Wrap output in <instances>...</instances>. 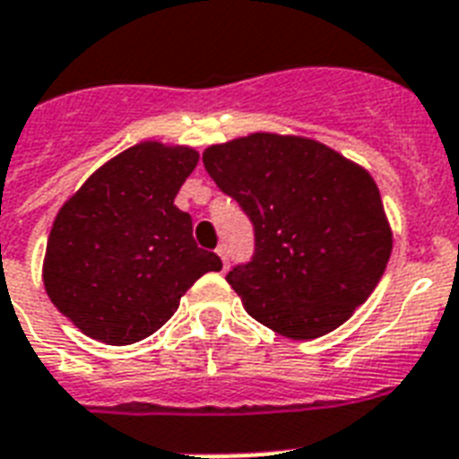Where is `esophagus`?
<instances>
[{"mask_svg": "<svg viewBox=\"0 0 459 459\" xmlns=\"http://www.w3.org/2000/svg\"><path fill=\"white\" fill-rule=\"evenodd\" d=\"M218 255H220V260H222V267H230V251H227V247H220L218 248Z\"/></svg>", "mask_w": 459, "mask_h": 459, "instance_id": "1", "label": "esophagus"}]
</instances>
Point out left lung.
<instances>
[{
  "label": "left lung",
  "instance_id": "left-lung-1",
  "mask_svg": "<svg viewBox=\"0 0 459 459\" xmlns=\"http://www.w3.org/2000/svg\"><path fill=\"white\" fill-rule=\"evenodd\" d=\"M204 166L253 225L251 260L227 274L251 317L317 339L369 299L394 239L368 170L315 139L270 132L208 146Z\"/></svg>",
  "mask_w": 459,
  "mask_h": 459
}]
</instances>
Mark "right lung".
Listing matches in <instances>:
<instances>
[{
    "instance_id": "add662e5",
    "label": "right lung",
    "mask_w": 459,
    "mask_h": 459,
    "mask_svg": "<svg viewBox=\"0 0 459 459\" xmlns=\"http://www.w3.org/2000/svg\"><path fill=\"white\" fill-rule=\"evenodd\" d=\"M199 163L189 146L142 142L99 168L58 211L44 255L51 303L82 333L111 346L152 336L218 253L192 237L175 206Z\"/></svg>"
}]
</instances>
